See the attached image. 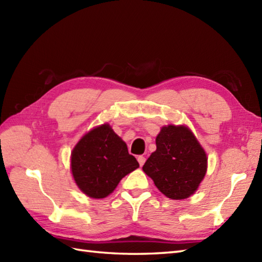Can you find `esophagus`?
<instances>
[{
    "mask_svg": "<svg viewBox=\"0 0 262 262\" xmlns=\"http://www.w3.org/2000/svg\"><path fill=\"white\" fill-rule=\"evenodd\" d=\"M145 160H146V159H145V158H144V157H143V155H140V157H138V158H137V161H138V163H140V165H141V166H142V165H143L144 163H145Z\"/></svg>",
    "mask_w": 262,
    "mask_h": 262,
    "instance_id": "1",
    "label": "esophagus"
}]
</instances>
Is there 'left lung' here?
Here are the masks:
<instances>
[{
    "instance_id": "8db88e82",
    "label": "left lung",
    "mask_w": 262,
    "mask_h": 262,
    "mask_svg": "<svg viewBox=\"0 0 262 262\" xmlns=\"http://www.w3.org/2000/svg\"><path fill=\"white\" fill-rule=\"evenodd\" d=\"M157 151L143 171L171 199H185L197 190L207 170V157L186 126H164L157 136Z\"/></svg>"
}]
</instances>
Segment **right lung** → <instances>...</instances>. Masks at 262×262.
I'll use <instances>...</instances> for the list:
<instances>
[{
  "label": "right lung",
  "mask_w": 262,
  "mask_h": 262,
  "mask_svg": "<svg viewBox=\"0 0 262 262\" xmlns=\"http://www.w3.org/2000/svg\"><path fill=\"white\" fill-rule=\"evenodd\" d=\"M138 166L126 143L108 124L93 128L72 151L71 169L75 183L91 198L107 197L122 178Z\"/></svg>",
  "instance_id": "right-lung-1"
}]
</instances>
